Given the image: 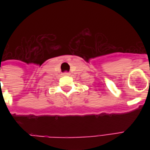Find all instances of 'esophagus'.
Listing matches in <instances>:
<instances>
[{
    "mask_svg": "<svg viewBox=\"0 0 150 150\" xmlns=\"http://www.w3.org/2000/svg\"><path fill=\"white\" fill-rule=\"evenodd\" d=\"M63 75H70V73L68 72V71H65V72L63 73Z\"/></svg>",
    "mask_w": 150,
    "mask_h": 150,
    "instance_id": "1",
    "label": "esophagus"
}]
</instances>
